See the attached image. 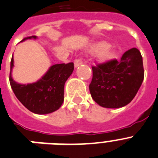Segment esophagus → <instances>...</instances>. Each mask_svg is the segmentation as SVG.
Listing matches in <instances>:
<instances>
[{
	"instance_id": "obj_1",
	"label": "esophagus",
	"mask_w": 158,
	"mask_h": 158,
	"mask_svg": "<svg viewBox=\"0 0 158 158\" xmlns=\"http://www.w3.org/2000/svg\"><path fill=\"white\" fill-rule=\"evenodd\" d=\"M81 64H83L82 59H76V60L74 61V65H75V68H77V67L80 66Z\"/></svg>"
}]
</instances>
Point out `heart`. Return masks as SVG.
Here are the masks:
<instances>
[{
    "instance_id": "obj_1",
    "label": "heart",
    "mask_w": 158,
    "mask_h": 158,
    "mask_svg": "<svg viewBox=\"0 0 158 158\" xmlns=\"http://www.w3.org/2000/svg\"><path fill=\"white\" fill-rule=\"evenodd\" d=\"M108 44L106 43V42H98V43H96L91 47V52H101L100 54V57L102 59V60H106V59L110 58V56H111L112 52L110 49L108 48Z\"/></svg>"
}]
</instances>
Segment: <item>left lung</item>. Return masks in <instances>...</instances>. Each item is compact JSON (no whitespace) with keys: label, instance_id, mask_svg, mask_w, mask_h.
Returning a JSON list of instances; mask_svg holds the SVG:
<instances>
[{"label":"left lung","instance_id":"left-lung-1","mask_svg":"<svg viewBox=\"0 0 158 158\" xmlns=\"http://www.w3.org/2000/svg\"><path fill=\"white\" fill-rule=\"evenodd\" d=\"M92 71L90 94L94 102L105 108H120L130 103L144 79L142 57L136 48L127 51L119 61L98 64Z\"/></svg>","mask_w":158,"mask_h":158}]
</instances>
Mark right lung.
<instances>
[{"instance_id": "1", "label": "right lung", "mask_w": 158, "mask_h": 158, "mask_svg": "<svg viewBox=\"0 0 158 158\" xmlns=\"http://www.w3.org/2000/svg\"><path fill=\"white\" fill-rule=\"evenodd\" d=\"M28 39L35 40L37 37L32 35L22 41ZM13 56L9 75L11 87L16 98L30 111L37 114H47L56 111L62 106L64 98V84L73 72V63L51 66L39 80L28 84H21L13 79Z\"/></svg>"}]
</instances>
